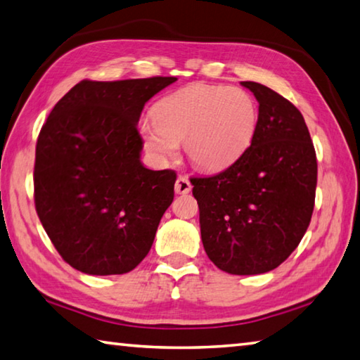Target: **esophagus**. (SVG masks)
<instances>
[{
	"label": "esophagus",
	"mask_w": 360,
	"mask_h": 360,
	"mask_svg": "<svg viewBox=\"0 0 360 360\" xmlns=\"http://www.w3.org/2000/svg\"><path fill=\"white\" fill-rule=\"evenodd\" d=\"M174 191H176V193H181V195L188 193L192 191V184H191V181H188L187 176H179V178L176 179Z\"/></svg>",
	"instance_id": "34e87169"
}]
</instances>
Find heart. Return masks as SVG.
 Listing matches in <instances>:
<instances>
[{"label":"heart","instance_id":"1","mask_svg":"<svg viewBox=\"0 0 360 360\" xmlns=\"http://www.w3.org/2000/svg\"><path fill=\"white\" fill-rule=\"evenodd\" d=\"M258 127V105L250 93L224 84H192L160 99L153 117L140 124L145 148L165 162L184 151L202 169H221L252 145Z\"/></svg>","mask_w":360,"mask_h":360}]
</instances>
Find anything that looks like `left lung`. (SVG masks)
Returning <instances> with one entry per match:
<instances>
[{
  "instance_id": "1",
  "label": "left lung",
  "mask_w": 360,
  "mask_h": 360,
  "mask_svg": "<svg viewBox=\"0 0 360 360\" xmlns=\"http://www.w3.org/2000/svg\"><path fill=\"white\" fill-rule=\"evenodd\" d=\"M240 84L259 103L252 145L225 172L191 182L209 259L228 274L255 276L276 269L304 238L318 163L299 110L264 84Z\"/></svg>"
}]
</instances>
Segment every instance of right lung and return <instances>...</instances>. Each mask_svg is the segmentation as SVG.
<instances>
[{
  "label": "right lung",
  "mask_w": 360,
  "mask_h": 360,
  "mask_svg": "<svg viewBox=\"0 0 360 360\" xmlns=\"http://www.w3.org/2000/svg\"><path fill=\"white\" fill-rule=\"evenodd\" d=\"M176 77L77 83L39 134L34 202L58 253L89 276L135 269L174 198L176 173L140 160L145 103Z\"/></svg>",
  "instance_id": "right-lung-1"
}]
</instances>
